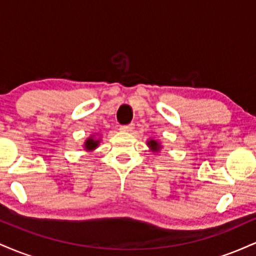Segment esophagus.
I'll list each match as a JSON object with an SVG mask.
<instances>
[{"mask_svg": "<svg viewBox=\"0 0 256 256\" xmlns=\"http://www.w3.org/2000/svg\"><path fill=\"white\" fill-rule=\"evenodd\" d=\"M134 128V124H128V125H122V128H120V131H124V132H130Z\"/></svg>", "mask_w": 256, "mask_h": 256, "instance_id": "1", "label": "esophagus"}]
</instances>
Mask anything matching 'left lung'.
Returning <instances> with one entry per match:
<instances>
[{
  "mask_svg": "<svg viewBox=\"0 0 256 256\" xmlns=\"http://www.w3.org/2000/svg\"><path fill=\"white\" fill-rule=\"evenodd\" d=\"M146 144H148L149 148L152 149V152H158L161 149L160 143H158V140H149L148 142H146Z\"/></svg>",
  "mask_w": 256,
  "mask_h": 256,
  "instance_id": "obj_1",
  "label": "left lung"
}]
</instances>
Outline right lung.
I'll return each mask as SVG.
<instances>
[{
    "label": "right lung",
    "mask_w": 256,
    "mask_h": 256,
    "mask_svg": "<svg viewBox=\"0 0 256 256\" xmlns=\"http://www.w3.org/2000/svg\"><path fill=\"white\" fill-rule=\"evenodd\" d=\"M98 144H100V140H98V138H95L94 136H91L88 138L86 140H85L84 148H85V150L91 152V150H94V149L98 148Z\"/></svg>",
    "instance_id": "add662e5"
}]
</instances>
